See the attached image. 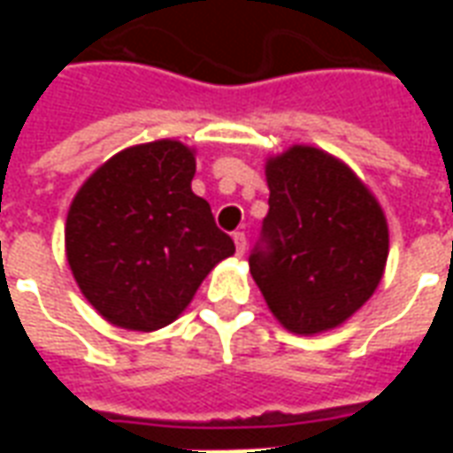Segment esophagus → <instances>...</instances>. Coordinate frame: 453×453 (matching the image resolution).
Instances as JSON below:
<instances>
[{"mask_svg": "<svg viewBox=\"0 0 453 453\" xmlns=\"http://www.w3.org/2000/svg\"><path fill=\"white\" fill-rule=\"evenodd\" d=\"M233 240H235V252H237V257L245 255V250H247V237H245V233H233Z\"/></svg>", "mask_w": 453, "mask_h": 453, "instance_id": "34e87169", "label": "esophagus"}]
</instances>
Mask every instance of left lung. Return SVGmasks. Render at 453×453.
Segmentation results:
<instances>
[{
	"instance_id": "left-lung-1",
	"label": "left lung",
	"mask_w": 453,
	"mask_h": 453,
	"mask_svg": "<svg viewBox=\"0 0 453 453\" xmlns=\"http://www.w3.org/2000/svg\"><path fill=\"white\" fill-rule=\"evenodd\" d=\"M265 250L250 272L269 311L294 334L349 320L379 288L388 259V220L349 165L313 145L266 157Z\"/></svg>"
}]
</instances>
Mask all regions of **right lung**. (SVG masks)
Wrapping results in <instances>:
<instances>
[{"label":"right lung","instance_id":"1","mask_svg":"<svg viewBox=\"0 0 453 453\" xmlns=\"http://www.w3.org/2000/svg\"><path fill=\"white\" fill-rule=\"evenodd\" d=\"M196 150L152 140L116 152L74 194L65 255L104 320L155 333L187 311L208 272L235 245L191 191Z\"/></svg>","mask_w":453,"mask_h":453}]
</instances>
